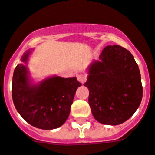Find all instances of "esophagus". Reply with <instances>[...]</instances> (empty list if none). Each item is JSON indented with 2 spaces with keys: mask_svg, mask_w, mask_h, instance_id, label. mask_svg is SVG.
Instances as JSON below:
<instances>
[{
  "mask_svg": "<svg viewBox=\"0 0 155 155\" xmlns=\"http://www.w3.org/2000/svg\"><path fill=\"white\" fill-rule=\"evenodd\" d=\"M76 77H77V80L78 81L80 82L81 84H84V82L87 80V75L84 73H80V74H78L76 75Z\"/></svg>",
  "mask_w": 155,
  "mask_h": 155,
  "instance_id": "obj_1",
  "label": "esophagus"
}]
</instances>
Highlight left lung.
Instances as JSON below:
<instances>
[{
	"label": "left lung",
	"instance_id": "8db88e82",
	"mask_svg": "<svg viewBox=\"0 0 155 155\" xmlns=\"http://www.w3.org/2000/svg\"><path fill=\"white\" fill-rule=\"evenodd\" d=\"M88 102L96 120L117 125L129 119L143 97L140 69L132 53L118 45H108L99 61L88 67Z\"/></svg>",
	"mask_w": 155,
	"mask_h": 155
}]
</instances>
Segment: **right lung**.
I'll return each instance as SVG.
<instances>
[{
	"instance_id": "1",
	"label": "right lung",
	"mask_w": 155,
	"mask_h": 155,
	"mask_svg": "<svg viewBox=\"0 0 155 155\" xmlns=\"http://www.w3.org/2000/svg\"><path fill=\"white\" fill-rule=\"evenodd\" d=\"M33 49L23 53L14 70L12 100L22 117L35 128L55 129L64 124L70 114L75 91L81 86L76 78L57 75L34 84L27 67Z\"/></svg>"
}]
</instances>
